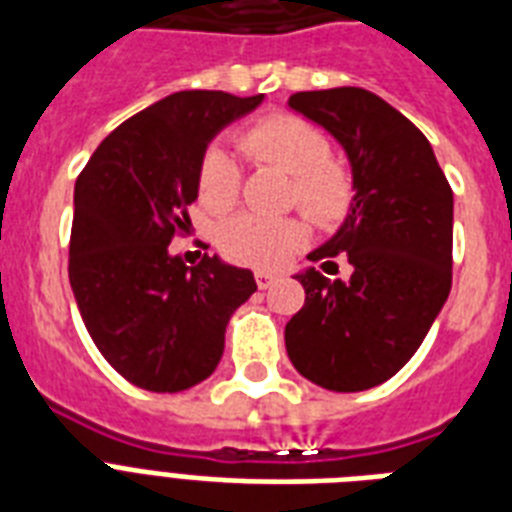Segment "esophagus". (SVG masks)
<instances>
[{
    "label": "esophagus",
    "instance_id": "esophagus-1",
    "mask_svg": "<svg viewBox=\"0 0 512 512\" xmlns=\"http://www.w3.org/2000/svg\"><path fill=\"white\" fill-rule=\"evenodd\" d=\"M277 277L272 275V272H256V285H259L261 290L272 288V282H275Z\"/></svg>",
    "mask_w": 512,
    "mask_h": 512
}]
</instances>
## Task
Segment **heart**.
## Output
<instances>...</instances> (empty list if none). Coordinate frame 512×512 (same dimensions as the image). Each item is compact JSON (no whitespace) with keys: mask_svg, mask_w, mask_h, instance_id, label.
<instances>
[{"mask_svg":"<svg viewBox=\"0 0 512 512\" xmlns=\"http://www.w3.org/2000/svg\"><path fill=\"white\" fill-rule=\"evenodd\" d=\"M245 158L290 174L288 203L320 227H333L349 214L354 179L330 155V140L320 126L293 113H272L253 121L237 137ZM200 203L224 214L240 198V169L222 147H208L198 163ZM306 227L298 219H264L240 214L224 224L219 245L227 259L251 267H280L304 245Z\"/></svg>","mask_w":512,"mask_h":512,"instance_id":"heart-1","label":"heart"}]
</instances>
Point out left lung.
I'll list each match as a JSON object with an SVG mask.
<instances>
[{
    "label": "left lung",
    "mask_w": 512,
    "mask_h": 512,
    "mask_svg": "<svg viewBox=\"0 0 512 512\" xmlns=\"http://www.w3.org/2000/svg\"><path fill=\"white\" fill-rule=\"evenodd\" d=\"M288 105L341 142L354 174L346 222L312 261L346 256L351 277L306 269L285 349L330 391H365L402 370L452 288V187L410 118L359 87L290 94Z\"/></svg>",
    "instance_id": "8db88e82"
}]
</instances>
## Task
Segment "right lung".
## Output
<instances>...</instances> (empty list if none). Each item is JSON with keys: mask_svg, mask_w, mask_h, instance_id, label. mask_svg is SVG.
Instances as JSON below:
<instances>
[{"mask_svg": "<svg viewBox=\"0 0 512 512\" xmlns=\"http://www.w3.org/2000/svg\"><path fill=\"white\" fill-rule=\"evenodd\" d=\"M261 100L211 89L169 94L113 129L76 179L73 296L108 365L145 391L177 394L206 380L232 312L256 290L251 269L216 256L185 267L169 243L187 232L211 137Z\"/></svg>", "mask_w": 512, "mask_h": 512, "instance_id": "right-lung-1", "label": "right lung"}]
</instances>
